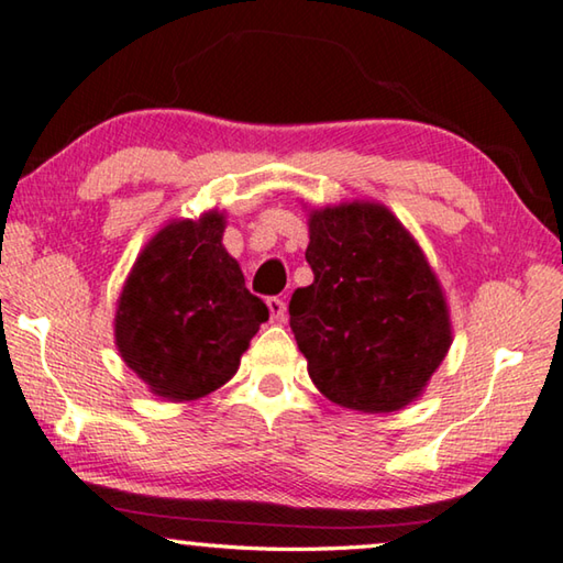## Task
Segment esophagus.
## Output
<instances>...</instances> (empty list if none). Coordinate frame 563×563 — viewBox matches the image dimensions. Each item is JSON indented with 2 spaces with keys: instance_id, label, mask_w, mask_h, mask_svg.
<instances>
[{
  "instance_id": "1",
  "label": "esophagus",
  "mask_w": 563,
  "mask_h": 563,
  "mask_svg": "<svg viewBox=\"0 0 563 563\" xmlns=\"http://www.w3.org/2000/svg\"><path fill=\"white\" fill-rule=\"evenodd\" d=\"M266 307H269L272 321H284V317H287V307H284V301L279 297L266 299Z\"/></svg>"
}]
</instances>
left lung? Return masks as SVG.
<instances>
[{"label": "left lung", "instance_id": "obj_1", "mask_svg": "<svg viewBox=\"0 0 563 563\" xmlns=\"http://www.w3.org/2000/svg\"><path fill=\"white\" fill-rule=\"evenodd\" d=\"M307 217L314 282L294 291L289 317L311 382L352 411L409 407L454 342L437 272L382 201L309 207Z\"/></svg>", "mask_w": 563, "mask_h": 563}]
</instances>
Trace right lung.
<instances>
[{
  "mask_svg": "<svg viewBox=\"0 0 563 563\" xmlns=\"http://www.w3.org/2000/svg\"><path fill=\"white\" fill-rule=\"evenodd\" d=\"M224 229L219 209L169 219L144 244L117 299V352L164 401H197L224 386L269 319L221 244Z\"/></svg>",
  "mask_w": 563,
  "mask_h": 563,
  "instance_id": "add662e5",
  "label": "right lung"
}]
</instances>
